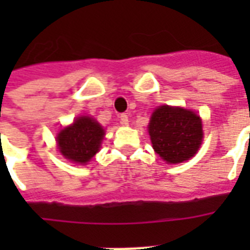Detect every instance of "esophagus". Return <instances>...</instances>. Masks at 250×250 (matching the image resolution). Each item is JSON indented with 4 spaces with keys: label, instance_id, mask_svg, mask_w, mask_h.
<instances>
[{
    "label": "esophagus",
    "instance_id": "34e87169",
    "mask_svg": "<svg viewBox=\"0 0 250 250\" xmlns=\"http://www.w3.org/2000/svg\"><path fill=\"white\" fill-rule=\"evenodd\" d=\"M120 125H128V115L127 114L120 115Z\"/></svg>",
    "mask_w": 250,
    "mask_h": 250
}]
</instances>
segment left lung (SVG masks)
<instances>
[{"label": "left lung", "instance_id": "left-lung-1", "mask_svg": "<svg viewBox=\"0 0 250 250\" xmlns=\"http://www.w3.org/2000/svg\"><path fill=\"white\" fill-rule=\"evenodd\" d=\"M148 134L155 152L168 163H181L194 157L204 135L198 115L168 105L158 107L154 111Z\"/></svg>", "mask_w": 250, "mask_h": 250}]
</instances>
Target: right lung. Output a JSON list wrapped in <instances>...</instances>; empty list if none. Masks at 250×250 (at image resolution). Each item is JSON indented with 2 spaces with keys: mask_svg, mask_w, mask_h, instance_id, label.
I'll list each match as a JSON object with an SVG mask.
<instances>
[{
  "mask_svg": "<svg viewBox=\"0 0 250 250\" xmlns=\"http://www.w3.org/2000/svg\"><path fill=\"white\" fill-rule=\"evenodd\" d=\"M104 130L96 120L88 116L77 118L57 135V145L62 155L76 163H87L99 151Z\"/></svg>",
  "mask_w": 250,
  "mask_h": 250,
  "instance_id": "right-lung-1",
  "label": "right lung"
}]
</instances>
